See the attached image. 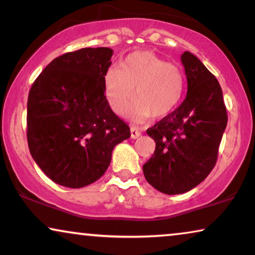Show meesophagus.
Returning a JSON list of instances; mask_svg holds the SVG:
<instances>
[{"label": "esophagus", "instance_id": "1", "mask_svg": "<svg viewBox=\"0 0 255 255\" xmlns=\"http://www.w3.org/2000/svg\"><path fill=\"white\" fill-rule=\"evenodd\" d=\"M130 132H131V138H133V139H137L138 137H140V134H141L140 131H139L137 128H133V127L130 128Z\"/></svg>", "mask_w": 255, "mask_h": 255}]
</instances>
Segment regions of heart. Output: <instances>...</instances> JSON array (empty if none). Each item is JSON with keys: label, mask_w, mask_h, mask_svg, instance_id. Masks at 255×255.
<instances>
[{"label": "heart", "mask_w": 255, "mask_h": 255, "mask_svg": "<svg viewBox=\"0 0 255 255\" xmlns=\"http://www.w3.org/2000/svg\"><path fill=\"white\" fill-rule=\"evenodd\" d=\"M108 106L118 116L127 114L130 102L132 120L141 122L149 117L165 118L180 106L186 90L184 74L177 66L148 50L132 52L111 67L103 78Z\"/></svg>", "instance_id": "b5f03b06"}]
</instances>
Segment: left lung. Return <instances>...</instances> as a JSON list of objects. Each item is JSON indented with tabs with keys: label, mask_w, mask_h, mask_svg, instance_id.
Segmentation results:
<instances>
[{
	"label": "left lung",
	"mask_w": 255,
	"mask_h": 255,
	"mask_svg": "<svg viewBox=\"0 0 255 255\" xmlns=\"http://www.w3.org/2000/svg\"><path fill=\"white\" fill-rule=\"evenodd\" d=\"M181 62L187 76L186 99L146 131L154 139L155 151L142 172L152 187L167 195L187 193L210 174L228 124L215 75L188 51L181 55Z\"/></svg>",
	"instance_id": "8db88e82"
}]
</instances>
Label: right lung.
<instances>
[{"label": "right lung", "instance_id": "add662e5", "mask_svg": "<svg viewBox=\"0 0 255 255\" xmlns=\"http://www.w3.org/2000/svg\"><path fill=\"white\" fill-rule=\"evenodd\" d=\"M109 47H86L52 60L33 82L27 99V144L40 169L55 183L82 188L110 165L115 146L130 128L110 109L103 78Z\"/></svg>", "mask_w": 255, "mask_h": 255}]
</instances>
